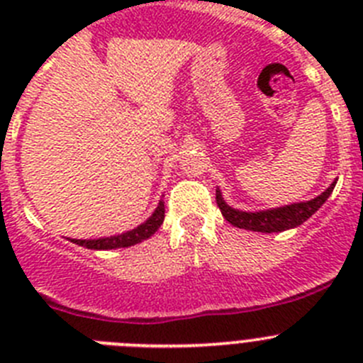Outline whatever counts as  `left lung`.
I'll return each mask as SVG.
<instances>
[{
  "label": "left lung",
  "mask_w": 363,
  "mask_h": 363,
  "mask_svg": "<svg viewBox=\"0 0 363 363\" xmlns=\"http://www.w3.org/2000/svg\"><path fill=\"white\" fill-rule=\"evenodd\" d=\"M335 185L336 179L320 196L313 198L309 201L284 205V207H277V209L255 211V213L234 209V207L227 205L223 196H221L220 189H216V203L223 218L229 221L230 225L238 227V229L255 230V233H281V230L294 229V227L301 225L306 220H309L325 203L327 198L331 196Z\"/></svg>",
  "instance_id": "left-lung-1"
}]
</instances>
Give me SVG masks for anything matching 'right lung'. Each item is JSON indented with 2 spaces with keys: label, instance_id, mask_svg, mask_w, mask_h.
Returning <instances> with one entry per match:
<instances>
[{
  "label": "right lung",
  "instance_id": "1",
  "mask_svg": "<svg viewBox=\"0 0 363 363\" xmlns=\"http://www.w3.org/2000/svg\"><path fill=\"white\" fill-rule=\"evenodd\" d=\"M163 218H165V205L160 200L158 207L143 221L142 225H138L136 229H130L127 233L116 234V236H107V238H98V240H70L76 245L86 247L92 251H108V249H121V247H130L136 243L143 242V240L150 238L156 230L162 227Z\"/></svg>",
  "mask_w": 363,
  "mask_h": 363
}]
</instances>
